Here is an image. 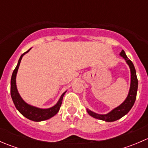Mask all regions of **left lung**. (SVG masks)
<instances>
[{"mask_svg":"<svg viewBox=\"0 0 148 148\" xmlns=\"http://www.w3.org/2000/svg\"><path fill=\"white\" fill-rule=\"evenodd\" d=\"M120 54L121 56H122L125 59L127 64L129 65L131 72L130 88L129 94H128V96L127 97L126 99L119 107L114 108V110H112L108 114H99L90 111L88 109L86 110L89 115H91L92 117H95L96 119L106 121V122H114V121L119 120L121 117H122L125 114H127L130 110H131V108L132 107V106L134 105V103H135V99H136L137 92H138V78H137L136 71H135V66H134L132 62L126 56L124 50H122L121 51Z\"/></svg>","mask_w":148,"mask_h":148,"instance_id":"obj_1","label":"left lung"}]
</instances>
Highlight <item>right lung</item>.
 <instances>
[{
    "mask_svg": "<svg viewBox=\"0 0 148 148\" xmlns=\"http://www.w3.org/2000/svg\"><path fill=\"white\" fill-rule=\"evenodd\" d=\"M30 49H28L27 51L23 53L21 56L20 59H19L18 62V64L16 66V68H15L13 74H12L11 80H10V95H11L12 99H13V102L14 103L16 109L18 110L21 114H23L25 117L28 118V120L35 121V122H40V121L48 120V119L54 116L56 114H57L59 109H60L61 105H62V99H63V97L66 93V92L62 94L58 102L53 107L49 109L38 108V107L30 105V104H27V103H26L23 100V99L21 97L20 95H19L18 92L17 87H16V74H17L18 69L22 57H23V56L25 53H28Z\"/></svg>",
    "mask_w": 148,
    "mask_h": 148,
    "instance_id": "add662e5",
    "label": "right lung"
}]
</instances>
